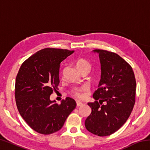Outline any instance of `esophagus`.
<instances>
[{
	"instance_id": "esophagus-1",
	"label": "esophagus",
	"mask_w": 150,
	"mask_h": 150,
	"mask_svg": "<svg viewBox=\"0 0 150 150\" xmlns=\"http://www.w3.org/2000/svg\"><path fill=\"white\" fill-rule=\"evenodd\" d=\"M76 103H77V106H81L83 105V103H81V102H80V101H77V102H76Z\"/></svg>"
}]
</instances>
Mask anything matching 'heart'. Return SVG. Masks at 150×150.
<instances>
[{
	"label": "heart",
	"instance_id": "1",
	"mask_svg": "<svg viewBox=\"0 0 150 150\" xmlns=\"http://www.w3.org/2000/svg\"><path fill=\"white\" fill-rule=\"evenodd\" d=\"M76 65H77V67L79 69V70L83 69V68H84V67H90V63H88L87 60H85V59H82V58L79 59L77 61V62H76ZM84 89H85L84 88H75V89L72 91L73 95L76 98H81L83 96L82 91H84Z\"/></svg>",
	"mask_w": 150,
	"mask_h": 150
}]
</instances>
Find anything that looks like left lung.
Returning a JSON list of instances; mask_svg holds the SVG:
<instances>
[{"mask_svg":"<svg viewBox=\"0 0 150 150\" xmlns=\"http://www.w3.org/2000/svg\"><path fill=\"white\" fill-rule=\"evenodd\" d=\"M93 52L99 55L101 76L93 94L95 101L88 103L92 112L85 124L92 134L106 136L120 129L130 116L135 104L136 79L131 66L118 54L103 50Z\"/></svg>","mask_w":150,"mask_h":150,"instance_id":"1","label":"left lung"}]
</instances>
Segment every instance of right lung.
<instances>
[{"instance_id":"add662e5","label":"right lung","mask_w":150,"mask_h":150,"mask_svg":"<svg viewBox=\"0 0 150 150\" xmlns=\"http://www.w3.org/2000/svg\"><path fill=\"white\" fill-rule=\"evenodd\" d=\"M73 52L45 48L25 61L18 73L15 83L18 110L30 128L40 134L59 131L76 107L75 100L70 97L60 105L50 98L59 85L61 62Z\"/></svg>"}]
</instances>
